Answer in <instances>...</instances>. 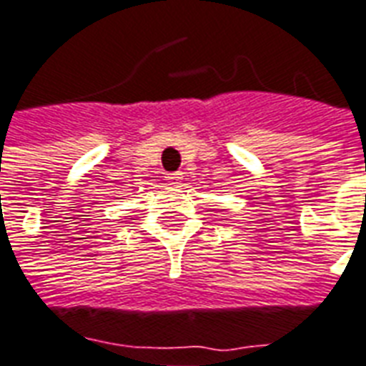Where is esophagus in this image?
Segmentation results:
<instances>
[{
  "mask_svg": "<svg viewBox=\"0 0 366 366\" xmlns=\"http://www.w3.org/2000/svg\"><path fill=\"white\" fill-rule=\"evenodd\" d=\"M181 179H183V177H181V173H167V177H166L167 185H173V187L179 185Z\"/></svg>",
  "mask_w": 366,
  "mask_h": 366,
  "instance_id": "34e87169",
  "label": "esophagus"
}]
</instances>
